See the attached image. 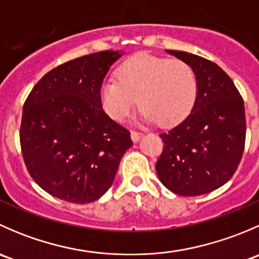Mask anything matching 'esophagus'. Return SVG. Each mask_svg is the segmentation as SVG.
Returning <instances> with one entry per match:
<instances>
[{
	"instance_id": "34e87169",
	"label": "esophagus",
	"mask_w": 259,
	"mask_h": 259,
	"mask_svg": "<svg viewBox=\"0 0 259 259\" xmlns=\"http://www.w3.org/2000/svg\"><path fill=\"white\" fill-rule=\"evenodd\" d=\"M143 135H144V134H143V133L135 132V130H133V132H132V139H133V142H134V143L139 142V140L143 138Z\"/></svg>"
}]
</instances>
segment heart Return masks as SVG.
Here are the masks:
<instances>
[{"instance_id":"b5f03b06","label":"heart","mask_w":259,"mask_h":259,"mask_svg":"<svg viewBox=\"0 0 259 259\" xmlns=\"http://www.w3.org/2000/svg\"><path fill=\"white\" fill-rule=\"evenodd\" d=\"M198 98V80L189 64L179 59L142 54L116 70V80L104 81L100 101L104 111L122 121L137 104L145 122L174 126L187 119Z\"/></svg>"}]
</instances>
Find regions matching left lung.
<instances>
[{
	"instance_id": "1",
	"label": "left lung",
	"mask_w": 259,
	"mask_h": 259,
	"mask_svg": "<svg viewBox=\"0 0 259 259\" xmlns=\"http://www.w3.org/2000/svg\"><path fill=\"white\" fill-rule=\"evenodd\" d=\"M166 52L193 67L198 98L187 119L160 134L164 148L155 169L170 192L195 197L218 189L236 173L245 143L244 103L217 64L184 51Z\"/></svg>"
}]
</instances>
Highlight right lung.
I'll return each mask as SVG.
<instances>
[{
  "mask_svg": "<svg viewBox=\"0 0 259 259\" xmlns=\"http://www.w3.org/2000/svg\"><path fill=\"white\" fill-rule=\"evenodd\" d=\"M122 54L100 51L67 61L42 77L22 110L20 143L26 168L45 192L85 204L113 184L130 133L103 110L100 89Z\"/></svg>",
  "mask_w": 259,
  "mask_h": 259,
  "instance_id": "obj_1",
  "label": "right lung"
}]
</instances>
